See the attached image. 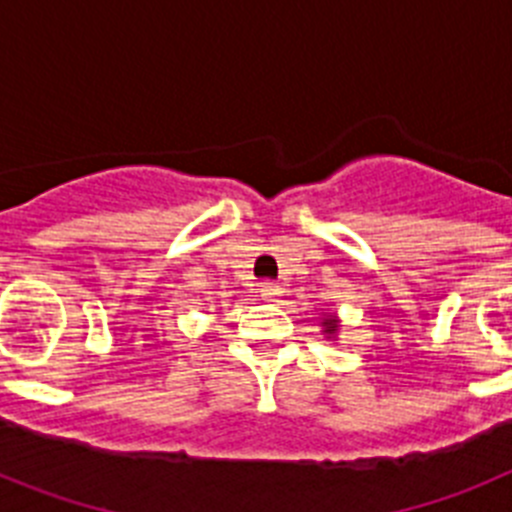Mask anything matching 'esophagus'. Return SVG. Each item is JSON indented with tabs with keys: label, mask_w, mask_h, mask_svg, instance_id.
I'll return each instance as SVG.
<instances>
[{
	"label": "esophagus",
	"mask_w": 512,
	"mask_h": 512,
	"mask_svg": "<svg viewBox=\"0 0 512 512\" xmlns=\"http://www.w3.org/2000/svg\"><path fill=\"white\" fill-rule=\"evenodd\" d=\"M259 289H261V297H264L266 302H277L279 297H282V287H279L277 282H261Z\"/></svg>",
	"instance_id": "obj_1"
}]
</instances>
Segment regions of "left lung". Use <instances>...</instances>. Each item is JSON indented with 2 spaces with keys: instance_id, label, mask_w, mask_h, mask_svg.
I'll return each mask as SVG.
<instances>
[{
  "instance_id": "8db88e82",
  "label": "left lung",
  "mask_w": 512,
  "mask_h": 512,
  "mask_svg": "<svg viewBox=\"0 0 512 512\" xmlns=\"http://www.w3.org/2000/svg\"><path fill=\"white\" fill-rule=\"evenodd\" d=\"M323 328H325V333H328V336H333V333H336V330H338V320L333 318V315H330V318L323 320Z\"/></svg>"
}]
</instances>
